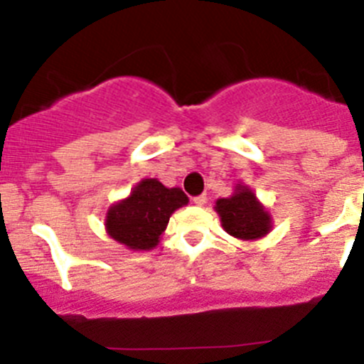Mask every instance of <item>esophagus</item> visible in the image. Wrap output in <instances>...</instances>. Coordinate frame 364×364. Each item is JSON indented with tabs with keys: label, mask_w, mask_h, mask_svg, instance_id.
<instances>
[{
	"label": "esophagus",
	"mask_w": 364,
	"mask_h": 364,
	"mask_svg": "<svg viewBox=\"0 0 364 364\" xmlns=\"http://www.w3.org/2000/svg\"><path fill=\"white\" fill-rule=\"evenodd\" d=\"M205 202H208V197H205V195H198V197L193 198V204L195 205H204Z\"/></svg>",
	"instance_id": "34e87169"
}]
</instances>
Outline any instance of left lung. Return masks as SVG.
Returning <instances> with one entry per match:
<instances>
[{"label": "left lung", "mask_w": 364, "mask_h": 364, "mask_svg": "<svg viewBox=\"0 0 364 364\" xmlns=\"http://www.w3.org/2000/svg\"><path fill=\"white\" fill-rule=\"evenodd\" d=\"M215 211L220 217V224L226 233L240 240L262 239L272 231V213L257 198L253 189L242 182L235 186L233 195L228 198H218L215 202Z\"/></svg>", "instance_id": "left-lung-1"}]
</instances>
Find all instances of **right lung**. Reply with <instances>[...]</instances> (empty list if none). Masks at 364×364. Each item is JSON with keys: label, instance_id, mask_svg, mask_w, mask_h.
<instances>
[{"label": "right lung", "instance_id": "1", "mask_svg": "<svg viewBox=\"0 0 364 364\" xmlns=\"http://www.w3.org/2000/svg\"><path fill=\"white\" fill-rule=\"evenodd\" d=\"M189 198L180 188H166L156 178L140 180L129 197L114 202L105 213V231L112 240L133 252L159 246L169 217Z\"/></svg>", "mask_w": 364, "mask_h": 364}]
</instances>
